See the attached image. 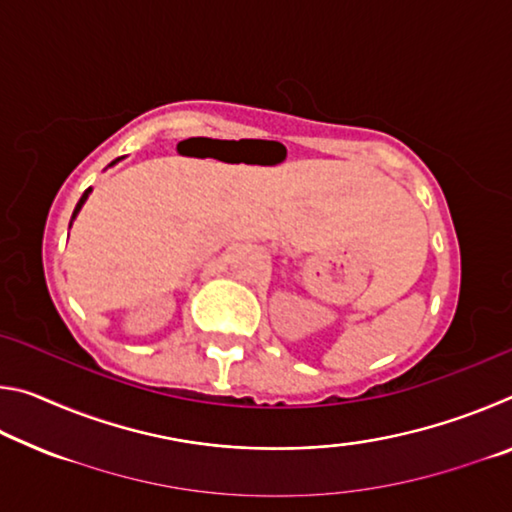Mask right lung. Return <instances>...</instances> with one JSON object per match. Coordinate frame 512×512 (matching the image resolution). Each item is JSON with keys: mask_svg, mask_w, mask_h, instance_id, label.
<instances>
[{"mask_svg": "<svg viewBox=\"0 0 512 512\" xmlns=\"http://www.w3.org/2000/svg\"><path fill=\"white\" fill-rule=\"evenodd\" d=\"M88 194H90V189H85V194L81 196V201L76 203V207H74V214H72V219H74L76 214H79V210H81V207H83V203H85V198H88ZM69 225H72V223H69Z\"/></svg>", "mask_w": 512, "mask_h": 512, "instance_id": "add662e5", "label": "right lung"}]
</instances>
